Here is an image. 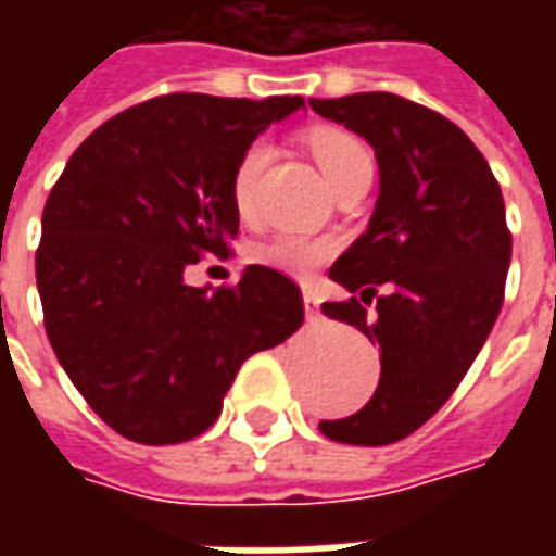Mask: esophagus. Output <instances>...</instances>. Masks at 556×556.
Here are the masks:
<instances>
[{
  "instance_id": "34e87169",
  "label": "esophagus",
  "mask_w": 556,
  "mask_h": 556,
  "mask_svg": "<svg viewBox=\"0 0 556 556\" xmlns=\"http://www.w3.org/2000/svg\"><path fill=\"white\" fill-rule=\"evenodd\" d=\"M318 306H321L318 294H315L313 289H303V309H306V318H315V315H318Z\"/></svg>"
}]
</instances>
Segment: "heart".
<instances>
[{"mask_svg":"<svg viewBox=\"0 0 556 556\" xmlns=\"http://www.w3.org/2000/svg\"><path fill=\"white\" fill-rule=\"evenodd\" d=\"M309 148H313L318 166L327 175V181L337 187L354 166H361L369 160V151L363 148L361 139H354L345 130H333V127H318L309 134ZM270 146L267 142H253L243 148V154L235 163L229 181L231 205L238 211V217L253 219L258 211V187H262V175H265L267 163H270ZM337 250V243L327 238H306V235H294V231H282L274 235L270 241L258 243L253 250V258L258 265L282 270L289 277H306L315 267L327 262Z\"/></svg>","mask_w":556,"mask_h":556,"instance_id":"obj_1","label":"heart"}]
</instances>
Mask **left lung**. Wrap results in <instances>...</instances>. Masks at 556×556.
<instances>
[{"label":"left lung","mask_w":556,"mask_h":556,"mask_svg":"<svg viewBox=\"0 0 556 556\" xmlns=\"http://www.w3.org/2000/svg\"><path fill=\"white\" fill-rule=\"evenodd\" d=\"M309 106L366 139L381 175L369 226L330 267V279L361 298L325 303L330 318L378 342L381 378L357 414L318 429L330 441L384 446L441 408L485 345L513 258L506 207L485 157L450 118L390 91L309 98ZM372 296L369 316L362 303Z\"/></svg>","instance_id":"obj_1"}]
</instances>
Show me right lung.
Segmentation results:
<instances>
[{"mask_svg":"<svg viewBox=\"0 0 556 556\" xmlns=\"http://www.w3.org/2000/svg\"><path fill=\"white\" fill-rule=\"evenodd\" d=\"M298 110V94H163L98 127L50 190L35 255L43 327L67 378L127 441L211 429L241 363L301 327V289L274 267L250 265L231 289L184 282L187 265L231 253L243 148Z\"/></svg>","mask_w":556,"mask_h":556,"instance_id":"obj_1","label":"right lung"}]
</instances>
